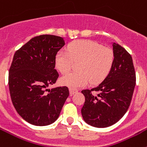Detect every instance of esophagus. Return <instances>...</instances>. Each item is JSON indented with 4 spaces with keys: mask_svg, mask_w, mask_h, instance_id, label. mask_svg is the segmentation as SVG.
Masks as SVG:
<instances>
[{
    "mask_svg": "<svg viewBox=\"0 0 147 147\" xmlns=\"http://www.w3.org/2000/svg\"><path fill=\"white\" fill-rule=\"evenodd\" d=\"M69 91H70V94H71V95H74V93H76V92L78 91V90L76 89H73V88H70Z\"/></svg>",
    "mask_w": 147,
    "mask_h": 147,
    "instance_id": "obj_1",
    "label": "esophagus"
}]
</instances>
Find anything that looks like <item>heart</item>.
Returning <instances> with one entry per match:
<instances>
[{
    "instance_id": "1",
    "label": "heart",
    "mask_w": 147,
    "mask_h": 147,
    "mask_svg": "<svg viewBox=\"0 0 147 147\" xmlns=\"http://www.w3.org/2000/svg\"><path fill=\"white\" fill-rule=\"evenodd\" d=\"M113 51L92 40H82L71 42L67 52L59 51L55 57L56 68L66 74L74 62H79L78 72L68 73L60 78L61 85L71 88L99 83L108 75L114 62Z\"/></svg>"
}]
</instances>
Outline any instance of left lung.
I'll return each instance as SVG.
<instances>
[{
	"mask_svg": "<svg viewBox=\"0 0 147 147\" xmlns=\"http://www.w3.org/2000/svg\"><path fill=\"white\" fill-rule=\"evenodd\" d=\"M113 50L115 59L108 75L96 88L82 90L85 97L81 110L83 119L89 125L98 128L110 127L124 116L136 86L131 55L115 42L113 43Z\"/></svg>",
	"mask_w": 147,
	"mask_h": 147,
	"instance_id": "8db88e82",
	"label": "left lung"
}]
</instances>
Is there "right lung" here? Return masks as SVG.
Wrapping results in <instances>:
<instances>
[{"label": "right lung", "instance_id": "add662e5", "mask_svg": "<svg viewBox=\"0 0 147 147\" xmlns=\"http://www.w3.org/2000/svg\"><path fill=\"white\" fill-rule=\"evenodd\" d=\"M64 45L62 37L40 35L14 55L9 72L10 96L18 113L29 124L46 126L54 123L69 96L65 86L47 89L59 76L54 69L55 57Z\"/></svg>", "mask_w": 147, "mask_h": 147}]
</instances>
